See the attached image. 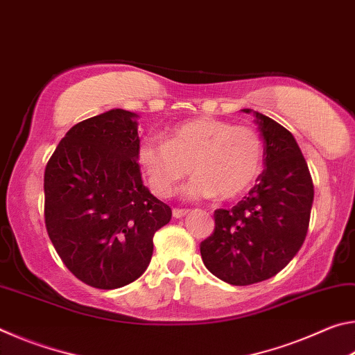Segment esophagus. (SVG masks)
Wrapping results in <instances>:
<instances>
[{"label": "esophagus", "mask_w": 355, "mask_h": 355, "mask_svg": "<svg viewBox=\"0 0 355 355\" xmlns=\"http://www.w3.org/2000/svg\"><path fill=\"white\" fill-rule=\"evenodd\" d=\"M188 213H189V209H180V208H173V211H172L173 218H177V219L183 218V216H186Z\"/></svg>", "instance_id": "obj_1"}]
</instances>
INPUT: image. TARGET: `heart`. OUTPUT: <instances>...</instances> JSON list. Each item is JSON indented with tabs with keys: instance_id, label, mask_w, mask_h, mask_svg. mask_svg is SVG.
I'll list each match as a JSON object with an SVG mask.
<instances>
[{
	"instance_id": "b5f03b06",
	"label": "heart",
	"mask_w": 355,
	"mask_h": 355,
	"mask_svg": "<svg viewBox=\"0 0 355 355\" xmlns=\"http://www.w3.org/2000/svg\"><path fill=\"white\" fill-rule=\"evenodd\" d=\"M137 161L156 196L169 197L192 173L186 186L192 199L218 196L233 200L245 194L263 167V141L249 125L200 117L172 128L167 141L146 137L137 146Z\"/></svg>"
}]
</instances>
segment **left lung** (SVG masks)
<instances>
[{
    "label": "left lung",
    "mask_w": 355,
    "mask_h": 355,
    "mask_svg": "<svg viewBox=\"0 0 355 355\" xmlns=\"http://www.w3.org/2000/svg\"><path fill=\"white\" fill-rule=\"evenodd\" d=\"M252 112L263 136L264 171L232 209L214 211V230L200 243L216 277L245 286L280 272L307 236L313 182L294 136L275 120Z\"/></svg>",
    "instance_id": "left-lung-1"
}]
</instances>
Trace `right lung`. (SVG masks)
<instances>
[{"label": "right lung", "instance_id": "right-lung-1", "mask_svg": "<svg viewBox=\"0 0 355 355\" xmlns=\"http://www.w3.org/2000/svg\"><path fill=\"white\" fill-rule=\"evenodd\" d=\"M136 114L111 110L71 127L45 167V227L69 271L98 290L139 279L172 209L146 188Z\"/></svg>", "mask_w": 355, "mask_h": 355}]
</instances>
